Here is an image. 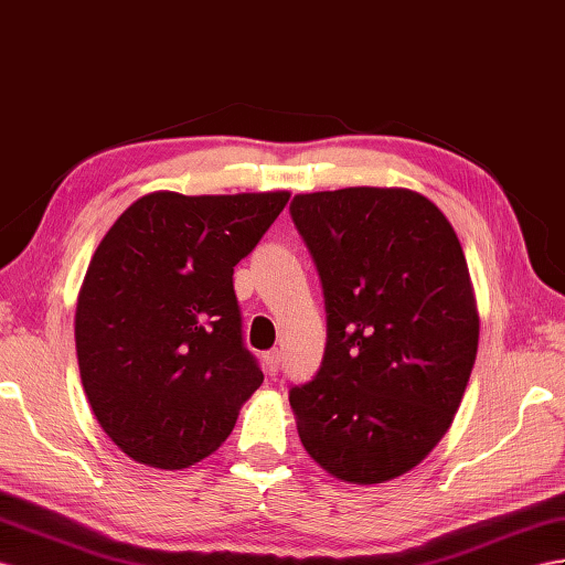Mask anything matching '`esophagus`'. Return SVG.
Masks as SVG:
<instances>
[{
	"label": "esophagus",
	"instance_id": "esophagus-1",
	"mask_svg": "<svg viewBox=\"0 0 565 565\" xmlns=\"http://www.w3.org/2000/svg\"><path fill=\"white\" fill-rule=\"evenodd\" d=\"M263 360H265V370H267V374H277V372H279V367H281V351H279V349L267 351Z\"/></svg>",
	"mask_w": 565,
	"mask_h": 565
}]
</instances>
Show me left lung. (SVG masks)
I'll return each instance as SVG.
<instances>
[{"label":"left lung","instance_id":"8db88e82","mask_svg":"<svg viewBox=\"0 0 565 565\" xmlns=\"http://www.w3.org/2000/svg\"><path fill=\"white\" fill-rule=\"evenodd\" d=\"M288 210L327 312L320 370L288 388L300 441L343 482L394 480L451 427L475 365L480 317L460 241L406 188L306 193Z\"/></svg>","mask_w":565,"mask_h":565}]
</instances>
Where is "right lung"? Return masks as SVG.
Returning <instances> with one entry per match:
<instances>
[{
	"label": "right lung",
	"instance_id": "1",
	"mask_svg": "<svg viewBox=\"0 0 565 565\" xmlns=\"http://www.w3.org/2000/svg\"><path fill=\"white\" fill-rule=\"evenodd\" d=\"M288 198L150 193L97 245L76 353L97 423L128 458L162 470L207 458L263 384L243 343L234 267Z\"/></svg>",
	"mask_w": 565,
	"mask_h": 565
}]
</instances>
